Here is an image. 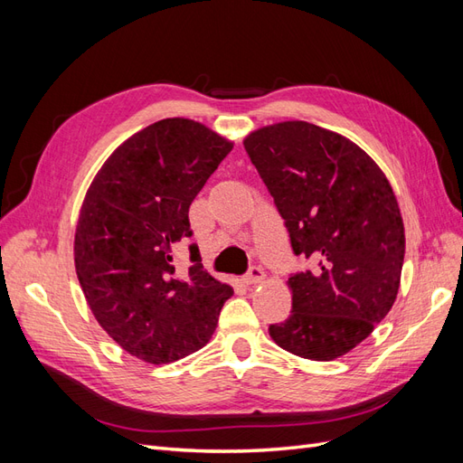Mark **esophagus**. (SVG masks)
<instances>
[{
	"instance_id": "obj_1",
	"label": "esophagus",
	"mask_w": 463,
	"mask_h": 463,
	"mask_svg": "<svg viewBox=\"0 0 463 463\" xmlns=\"http://www.w3.org/2000/svg\"><path fill=\"white\" fill-rule=\"evenodd\" d=\"M262 279H264V270L260 269V266H250L247 276H245V284L255 286V284H260Z\"/></svg>"
}]
</instances>
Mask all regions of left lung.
I'll return each instance as SVG.
<instances>
[{
	"mask_svg": "<svg viewBox=\"0 0 463 463\" xmlns=\"http://www.w3.org/2000/svg\"><path fill=\"white\" fill-rule=\"evenodd\" d=\"M250 162L313 270L289 276L291 315L270 325L286 352L332 361L371 335L396 301L403 220L381 167L349 138L307 121L249 133Z\"/></svg>",
	"mask_w": 463,
	"mask_h": 463,
	"instance_id": "obj_1",
	"label": "left lung"
}]
</instances>
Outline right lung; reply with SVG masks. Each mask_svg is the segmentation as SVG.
<instances>
[{
  "label": "right lung",
  "mask_w": 463,
  "mask_h": 463,
  "mask_svg": "<svg viewBox=\"0 0 463 463\" xmlns=\"http://www.w3.org/2000/svg\"><path fill=\"white\" fill-rule=\"evenodd\" d=\"M233 143L206 125L167 118L119 145L96 174L75 230V270L111 340L152 365L208 344L233 289L201 264L177 276L174 249L191 237L189 206Z\"/></svg>",
  "instance_id": "1"
}]
</instances>
